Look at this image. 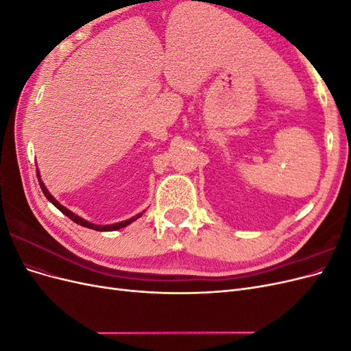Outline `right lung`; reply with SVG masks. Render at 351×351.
I'll return each instance as SVG.
<instances>
[{
  "mask_svg": "<svg viewBox=\"0 0 351 351\" xmlns=\"http://www.w3.org/2000/svg\"><path fill=\"white\" fill-rule=\"evenodd\" d=\"M36 174H38V180H39V186H40V189H42V192H44V195L47 196V199L51 202L52 205L57 206V208L62 212V214L67 215L71 221L76 222V224H80L82 227L92 228V230H97V231H114V230H120V228H123V227H125V226L132 224V222H133L134 219H137V218H139V217L142 215V214H139V215H136V217H133V218H130V219H125V221H121V222H117V224H111V226H95V224H92V222L84 221L83 218L77 217L76 214H73L71 210H69L67 208L62 206V205L60 204V202H57L54 197H52V195H49V192L47 190V187L44 186V183H42V180L39 178V171H38V169H36Z\"/></svg>",
  "mask_w": 351,
  "mask_h": 351,
  "instance_id": "1",
  "label": "right lung"
}]
</instances>
